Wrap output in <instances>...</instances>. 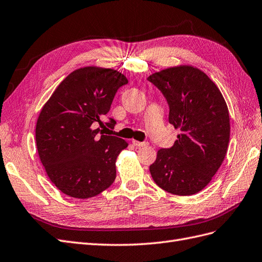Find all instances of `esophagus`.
<instances>
[{"instance_id":"obj_1","label":"esophagus","mask_w":262,"mask_h":262,"mask_svg":"<svg viewBox=\"0 0 262 262\" xmlns=\"http://www.w3.org/2000/svg\"><path fill=\"white\" fill-rule=\"evenodd\" d=\"M133 144L135 145L136 147H146V146H148L147 141H138V140H135V139H133Z\"/></svg>"}]
</instances>
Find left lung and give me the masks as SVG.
I'll return each instance as SVG.
<instances>
[{
  "label": "left lung",
  "mask_w": 262,
  "mask_h": 262,
  "mask_svg": "<svg viewBox=\"0 0 262 262\" xmlns=\"http://www.w3.org/2000/svg\"><path fill=\"white\" fill-rule=\"evenodd\" d=\"M169 105V123L180 129L174 145L160 149L149 167L156 184L176 195H192L211 182L229 143V113L220 89L192 66L172 67L147 79Z\"/></svg>",
  "instance_id": "1"
}]
</instances>
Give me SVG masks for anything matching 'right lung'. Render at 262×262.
<instances>
[{"label":"right lung","instance_id":"add662e5","mask_svg":"<svg viewBox=\"0 0 262 262\" xmlns=\"http://www.w3.org/2000/svg\"><path fill=\"white\" fill-rule=\"evenodd\" d=\"M127 83L116 70L84 67L71 72L41 108L37 150L51 182L67 195L89 199L114 182L117 156L128 144L94 127L103 125L117 90ZM105 124L112 128L116 122Z\"/></svg>","mask_w":262,"mask_h":262}]
</instances>
